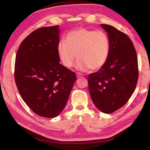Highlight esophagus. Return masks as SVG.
I'll return each instance as SVG.
<instances>
[{
    "instance_id": "obj_1",
    "label": "esophagus",
    "mask_w": 150,
    "mask_h": 150,
    "mask_svg": "<svg viewBox=\"0 0 150 150\" xmlns=\"http://www.w3.org/2000/svg\"><path fill=\"white\" fill-rule=\"evenodd\" d=\"M83 76V75L81 74H80V73H78L77 74V78H81V77Z\"/></svg>"
}]
</instances>
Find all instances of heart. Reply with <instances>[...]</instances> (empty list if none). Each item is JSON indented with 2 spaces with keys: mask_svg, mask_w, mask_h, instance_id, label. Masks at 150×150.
Here are the masks:
<instances>
[{
  "mask_svg": "<svg viewBox=\"0 0 150 150\" xmlns=\"http://www.w3.org/2000/svg\"><path fill=\"white\" fill-rule=\"evenodd\" d=\"M110 47V40L104 32L79 28L69 31L65 42L59 43L57 54L62 64L67 68L73 66L77 56V69L95 71L105 64Z\"/></svg>",
  "mask_w": 150,
  "mask_h": 150,
  "instance_id": "obj_1",
  "label": "heart"
}]
</instances>
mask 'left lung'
Segmentation results:
<instances>
[{
	"label": "left lung",
	"instance_id": "left-lung-1",
	"mask_svg": "<svg viewBox=\"0 0 150 150\" xmlns=\"http://www.w3.org/2000/svg\"><path fill=\"white\" fill-rule=\"evenodd\" d=\"M110 40L108 60L88 78L89 91L99 111L110 114L123 106L133 94L138 79L137 52L129 37L114 27L101 24Z\"/></svg>",
	"mask_w": 150,
	"mask_h": 150
}]
</instances>
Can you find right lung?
<instances>
[{
  "label": "right lung",
  "instance_id": "1",
  "mask_svg": "<svg viewBox=\"0 0 150 150\" xmlns=\"http://www.w3.org/2000/svg\"><path fill=\"white\" fill-rule=\"evenodd\" d=\"M60 32L57 25L34 30L16 58L15 81L21 97L36 115L49 118L63 110L76 81L74 72L59 63Z\"/></svg>",
  "mask_w": 150,
  "mask_h": 150
}]
</instances>
